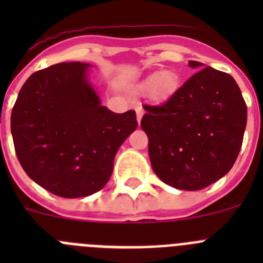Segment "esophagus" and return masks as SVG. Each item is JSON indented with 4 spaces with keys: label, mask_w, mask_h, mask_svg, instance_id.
<instances>
[{
    "label": "esophagus",
    "mask_w": 263,
    "mask_h": 263,
    "mask_svg": "<svg viewBox=\"0 0 263 263\" xmlns=\"http://www.w3.org/2000/svg\"><path fill=\"white\" fill-rule=\"evenodd\" d=\"M136 113H137V121L141 122L142 120V116H143V108L141 105H137L136 106Z\"/></svg>",
    "instance_id": "esophagus-1"
}]
</instances>
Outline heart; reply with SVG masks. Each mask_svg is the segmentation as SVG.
I'll list each match as a JSON object with an SVG mask.
<instances>
[{
	"instance_id": "b5f03b06",
	"label": "heart",
	"mask_w": 263,
	"mask_h": 263,
	"mask_svg": "<svg viewBox=\"0 0 263 263\" xmlns=\"http://www.w3.org/2000/svg\"><path fill=\"white\" fill-rule=\"evenodd\" d=\"M137 88L141 92H148L150 99L155 103H166L175 96L180 88V76L175 71H170V69L153 72L146 76L137 85Z\"/></svg>"
}]
</instances>
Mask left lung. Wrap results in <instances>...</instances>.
<instances>
[{"instance_id":"obj_1","label":"left lung","mask_w":263,"mask_h":263,"mask_svg":"<svg viewBox=\"0 0 263 263\" xmlns=\"http://www.w3.org/2000/svg\"><path fill=\"white\" fill-rule=\"evenodd\" d=\"M188 64L199 71L163 105L143 106L141 126L158 178L176 190L197 191L233 167L248 109L231 75L195 60Z\"/></svg>"}]
</instances>
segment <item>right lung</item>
I'll use <instances>...</instances> for the list:
<instances>
[{
  "mask_svg": "<svg viewBox=\"0 0 263 263\" xmlns=\"http://www.w3.org/2000/svg\"><path fill=\"white\" fill-rule=\"evenodd\" d=\"M89 63L63 62L32 73L11 111V136L25 173L67 199L100 191L118 148L137 129L136 111L101 104Z\"/></svg>",
  "mask_w": 263,
  "mask_h": 263,
  "instance_id": "add662e5",
  "label": "right lung"
}]
</instances>
